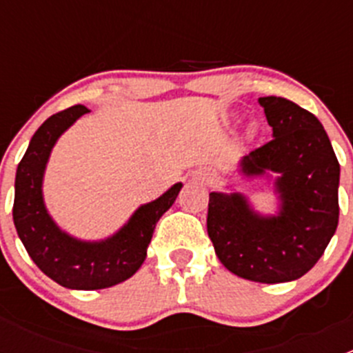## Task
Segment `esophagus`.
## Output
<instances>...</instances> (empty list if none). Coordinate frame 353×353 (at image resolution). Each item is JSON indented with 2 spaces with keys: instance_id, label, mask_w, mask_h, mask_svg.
<instances>
[{
  "instance_id": "34e87169",
  "label": "esophagus",
  "mask_w": 353,
  "mask_h": 353,
  "mask_svg": "<svg viewBox=\"0 0 353 353\" xmlns=\"http://www.w3.org/2000/svg\"><path fill=\"white\" fill-rule=\"evenodd\" d=\"M210 177H208V174H205V176H203V181H208Z\"/></svg>"
}]
</instances>
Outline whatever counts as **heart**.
<instances>
[{
    "instance_id": "heart-1",
    "label": "heart",
    "mask_w": 353,
    "mask_h": 353,
    "mask_svg": "<svg viewBox=\"0 0 353 353\" xmlns=\"http://www.w3.org/2000/svg\"><path fill=\"white\" fill-rule=\"evenodd\" d=\"M234 117H236V116H232V119H234ZM258 133H259L258 121H249V123L245 124V130H244V138H245V140L252 141L256 137H258Z\"/></svg>"
}]
</instances>
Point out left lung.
<instances>
[{
    "instance_id": "obj_1",
    "label": "left lung",
    "mask_w": 353,
    "mask_h": 353,
    "mask_svg": "<svg viewBox=\"0 0 353 353\" xmlns=\"http://www.w3.org/2000/svg\"><path fill=\"white\" fill-rule=\"evenodd\" d=\"M273 140L239 160L248 179L273 177L279 212L263 215L239 191H212L206 229L229 272L259 283L301 279L338 225L340 163L318 117L283 97H259Z\"/></svg>"
}]
</instances>
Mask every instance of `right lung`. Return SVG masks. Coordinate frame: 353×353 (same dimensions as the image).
<instances>
[{
	"mask_svg": "<svg viewBox=\"0 0 353 353\" xmlns=\"http://www.w3.org/2000/svg\"><path fill=\"white\" fill-rule=\"evenodd\" d=\"M85 105L52 114L32 137L15 177L13 222L32 261L59 285L99 290L124 282L147 258L157 222L172 206L183 183L141 205L117 232L102 241H81L65 232L49 215L42 194L46 165L63 133L83 114Z\"/></svg>",
	"mask_w": 353,
	"mask_h": 353,
	"instance_id": "obj_1",
	"label": "right lung"
}]
</instances>
